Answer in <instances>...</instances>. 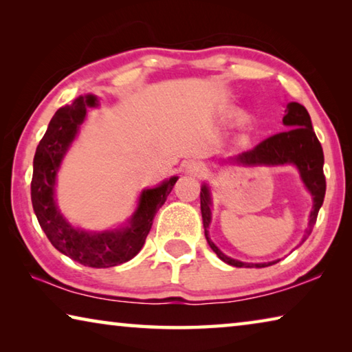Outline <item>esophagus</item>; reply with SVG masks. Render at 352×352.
I'll list each match as a JSON object with an SVG mask.
<instances>
[{
	"label": "esophagus",
	"mask_w": 352,
	"mask_h": 352,
	"mask_svg": "<svg viewBox=\"0 0 352 352\" xmlns=\"http://www.w3.org/2000/svg\"><path fill=\"white\" fill-rule=\"evenodd\" d=\"M186 170L189 172V174H192V175H195V177H200V175L205 174L206 168H205L204 163L190 162V163H188V166H186Z\"/></svg>",
	"instance_id": "obj_1"
}]
</instances>
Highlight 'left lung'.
<instances>
[{
  "mask_svg": "<svg viewBox=\"0 0 352 352\" xmlns=\"http://www.w3.org/2000/svg\"><path fill=\"white\" fill-rule=\"evenodd\" d=\"M283 122L287 130L279 132L276 135H272L269 138L261 141L258 146L250 148L247 152H242L234 158H230L228 162L241 163L247 166L254 164H295L298 170H300L301 180L305 182L306 188L314 197V210L311 212V219H309V228L306 230V236L302 242H305L309 234L312 233L314 225L317 222V216L321 205H323L324 194H326V178L323 172L324 164V155L323 148H321L320 141L315 135L312 129V121L309 116L307 110L298 102L287 104L285 109V116L283 118ZM211 200H210V190L204 184L200 192V208H201V217H204V226H205V237L212 252L216 253L220 259L226 264L233 267H269L272 264H276L278 261L269 262V264H247V262H241L236 259H231L228 256L223 254L220 250L214 245V242L210 239L208 234V228L211 223Z\"/></svg>",
  "mask_w": 352,
  "mask_h": 352,
  "instance_id": "1",
  "label": "left lung"
}]
</instances>
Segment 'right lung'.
I'll return each mask as SVG.
<instances>
[{
    "mask_svg": "<svg viewBox=\"0 0 352 352\" xmlns=\"http://www.w3.org/2000/svg\"><path fill=\"white\" fill-rule=\"evenodd\" d=\"M96 105L98 99L91 94L79 96L73 104L60 107L52 116L35 151L31 199L41 230L58 252L82 265L107 269L124 264L140 253L152 228L155 214L163 206L178 178L172 177L158 188L142 190L140 205L126 228L88 233L71 226L56 206V174L85 119L87 109Z\"/></svg>",
    "mask_w": 352,
    "mask_h": 352,
    "instance_id": "add662e5",
    "label": "right lung"
}]
</instances>
